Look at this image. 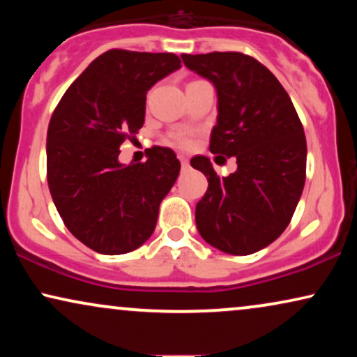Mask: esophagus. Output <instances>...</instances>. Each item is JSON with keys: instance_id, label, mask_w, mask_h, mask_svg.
Segmentation results:
<instances>
[{"instance_id": "34e87169", "label": "esophagus", "mask_w": 357, "mask_h": 357, "mask_svg": "<svg viewBox=\"0 0 357 357\" xmlns=\"http://www.w3.org/2000/svg\"><path fill=\"white\" fill-rule=\"evenodd\" d=\"M178 160H180V164H182V169H188L190 162H188V158H187V155L178 154Z\"/></svg>"}]
</instances>
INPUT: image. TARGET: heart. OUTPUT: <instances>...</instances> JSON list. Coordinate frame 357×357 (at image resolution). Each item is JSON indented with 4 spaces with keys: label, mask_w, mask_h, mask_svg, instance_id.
Masks as SVG:
<instances>
[{
    "label": "heart",
    "mask_w": 357,
    "mask_h": 357,
    "mask_svg": "<svg viewBox=\"0 0 357 357\" xmlns=\"http://www.w3.org/2000/svg\"><path fill=\"white\" fill-rule=\"evenodd\" d=\"M174 144L180 146V148H190L193 143V138L190 136L188 133H185V131H178V133H174L172 138H170Z\"/></svg>",
    "instance_id": "heart-1"
}]
</instances>
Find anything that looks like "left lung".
Listing matches in <instances>:
<instances>
[{"label":"left lung","mask_w":357,"mask_h":357,"mask_svg":"<svg viewBox=\"0 0 357 357\" xmlns=\"http://www.w3.org/2000/svg\"><path fill=\"white\" fill-rule=\"evenodd\" d=\"M182 60L216 87L209 151L237 159L227 177H219L204 155L190 160L208 178L197 227L221 252L250 255L275 242L296 211L305 183L304 128L284 87L253 56L213 52Z\"/></svg>","instance_id":"1"}]
</instances>
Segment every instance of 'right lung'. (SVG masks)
Segmentation results:
<instances>
[{
  "label": "right lung",
  "mask_w": 357,
  "mask_h": 357,
  "mask_svg": "<svg viewBox=\"0 0 357 357\" xmlns=\"http://www.w3.org/2000/svg\"><path fill=\"white\" fill-rule=\"evenodd\" d=\"M174 53L114 48L97 56L68 87L47 131V180L73 236L104 255H121L153 236L159 204L180 162L154 146L146 162L121 165L120 146L144 123L146 94L178 70Z\"/></svg>",
  "instance_id": "right-lung-1"
}]
</instances>
